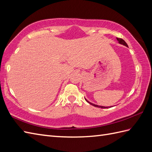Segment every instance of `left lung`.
Segmentation results:
<instances>
[{
	"instance_id": "8db88e82",
	"label": "left lung",
	"mask_w": 152,
	"mask_h": 152,
	"mask_svg": "<svg viewBox=\"0 0 152 152\" xmlns=\"http://www.w3.org/2000/svg\"><path fill=\"white\" fill-rule=\"evenodd\" d=\"M117 40H118V41H119V42L120 44H123V45L126 46V47H128V44H126V42L123 39H121V38H117ZM85 100H86V101L88 103H90V104H91V105H93V106H95V107H97V108H108V107L101 106H98V105H96V104H92V103H91V102H90L89 101H88L86 99H85ZM110 108H111V106L110 107Z\"/></svg>"
}]
</instances>
